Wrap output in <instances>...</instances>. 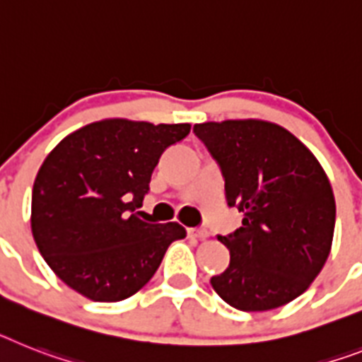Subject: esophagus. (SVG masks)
Listing matches in <instances>:
<instances>
[{
	"label": "esophagus",
	"mask_w": 362,
	"mask_h": 362,
	"mask_svg": "<svg viewBox=\"0 0 362 362\" xmlns=\"http://www.w3.org/2000/svg\"><path fill=\"white\" fill-rule=\"evenodd\" d=\"M187 235H189L191 239H206L209 233L204 228H189V230H187Z\"/></svg>",
	"instance_id": "34e87169"
}]
</instances>
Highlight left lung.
<instances>
[{
    "mask_svg": "<svg viewBox=\"0 0 362 362\" xmlns=\"http://www.w3.org/2000/svg\"><path fill=\"white\" fill-rule=\"evenodd\" d=\"M223 173L226 202L243 226L218 235L230 265L209 284L239 311H269L298 298L331 250L335 197L298 138L261 119L193 127Z\"/></svg>",
    "mask_w": 362,
    "mask_h": 362,
    "instance_id": "left-lung-1",
    "label": "left lung"
}]
</instances>
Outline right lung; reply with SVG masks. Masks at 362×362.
Listing matches in <instances>:
<instances>
[{
  "label": "right lung",
  "mask_w": 362,
  "mask_h": 362,
  "mask_svg": "<svg viewBox=\"0 0 362 362\" xmlns=\"http://www.w3.org/2000/svg\"><path fill=\"white\" fill-rule=\"evenodd\" d=\"M191 124L105 119L75 130L47 154L33 186L31 230L45 263L64 284L93 302L138 293L173 241L178 223H145L148 182L167 147Z\"/></svg>",
  "instance_id": "right-lung-1"
}]
</instances>
